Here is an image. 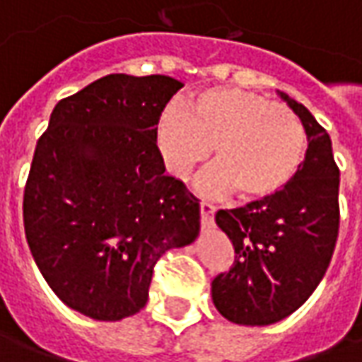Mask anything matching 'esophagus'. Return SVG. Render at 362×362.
<instances>
[{"label": "esophagus", "instance_id": "obj_1", "mask_svg": "<svg viewBox=\"0 0 362 362\" xmlns=\"http://www.w3.org/2000/svg\"><path fill=\"white\" fill-rule=\"evenodd\" d=\"M199 211H202L203 226H211L214 223V214H216V205L209 202H202L199 203Z\"/></svg>", "mask_w": 362, "mask_h": 362}]
</instances>
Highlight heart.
I'll return each mask as SVG.
<instances>
[{
	"instance_id": "obj_1",
	"label": "heart",
	"mask_w": 362,
	"mask_h": 362,
	"mask_svg": "<svg viewBox=\"0 0 362 362\" xmlns=\"http://www.w3.org/2000/svg\"><path fill=\"white\" fill-rule=\"evenodd\" d=\"M157 146L177 179H189L214 148L209 187L235 189L242 202H268L298 175L306 132L288 106L243 88L211 86L193 92L183 112L160 115Z\"/></svg>"
}]
</instances>
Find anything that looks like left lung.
Wrapping results in <instances>:
<instances>
[{
	"instance_id": "left-lung-1",
	"label": "left lung",
	"mask_w": 362,
	"mask_h": 362,
	"mask_svg": "<svg viewBox=\"0 0 362 362\" xmlns=\"http://www.w3.org/2000/svg\"><path fill=\"white\" fill-rule=\"evenodd\" d=\"M298 115L308 148L298 175L268 202L219 209L216 223L233 243L230 272L211 282L223 318L266 327L298 310L320 284L339 238V167L328 132L308 108L280 92Z\"/></svg>"
}]
</instances>
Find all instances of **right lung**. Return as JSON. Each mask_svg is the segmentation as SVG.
<instances>
[{"label": "right lung", "mask_w": 362, "mask_h": 362, "mask_svg": "<svg viewBox=\"0 0 362 362\" xmlns=\"http://www.w3.org/2000/svg\"><path fill=\"white\" fill-rule=\"evenodd\" d=\"M183 84L108 74L54 106L23 189L35 266L66 306L122 320L146 304L153 268L199 233V199L165 175L157 122Z\"/></svg>", "instance_id": "obj_1"}]
</instances>
